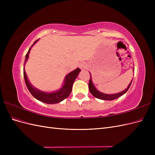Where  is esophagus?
<instances>
[{
    "label": "esophagus",
    "mask_w": 155,
    "mask_h": 155,
    "mask_svg": "<svg viewBox=\"0 0 155 155\" xmlns=\"http://www.w3.org/2000/svg\"><path fill=\"white\" fill-rule=\"evenodd\" d=\"M79 67L81 70H86L87 68V64L85 63H82L79 65Z\"/></svg>",
    "instance_id": "1"
}]
</instances>
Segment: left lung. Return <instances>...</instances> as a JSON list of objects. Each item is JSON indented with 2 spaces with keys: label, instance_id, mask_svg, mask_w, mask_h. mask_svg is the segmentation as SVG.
Listing matches in <instances>:
<instances>
[{
  "label": "left lung",
  "instance_id": "1",
  "mask_svg": "<svg viewBox=\"0 0 155 155\" xmlns=\"http://www.w3.org/2000/svg\"><path fill=\"white\" fill-rule=\"evenodd\" d=\"M133 72H134V68L133 67ZM91 79L89 80V83H88V88L89 91H90L91 93L96 98H98L100 100H114L118 98L119 97L123 96L124 94L129 90V87H130L131 83H132L133 81V79L132 80L130 81V83L129 84L128 87H127L125 90L122 91L121 92L116 93V94H105V93H103L100 91H99L95 87V86L94 85V83L92 82V76H91Z\"/></svg>",
  "mask_w": 155,
  "mask_h": 155
}]
</instances>
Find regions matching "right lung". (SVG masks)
I'll return each instance as SVG.
<instances>
[{
    "label": "right lung",
    "instance_id": "1",
    "mask_svg": "<svg viewBox=\"0 0 155 155\" xmlns=\"http://www.w3.org/2000/svg\"><path fill=\"white\" fill-rule=\"evenodd\" d=\"M38 40H37L34 42V44L31 45L28 51V52L26 55V59L25 61L24 65H25L27 60L28 59L29 54L31 47L37 43V41H38ZM80 72H81V70L79 68H77L76 69L74 70L73 71L68 73L64 78L62 87L57 91H55L54 92H50L42 91L39 90V89H37V88L33 86L30 83V81L28 80V78L27 77V75L26 74L25 70V67H24V78H25V81L28 89L30 92L31 94V95L34 96L35 99L47 104H58V103L62 101L64 99H66V98L70 95V94L71 93L72 89L73 83L75 81V80H76V78L78 77V74Z\"/></svg>",
    "mask_w": 155,
    "mask_h": 155
}]
</instances>
